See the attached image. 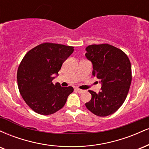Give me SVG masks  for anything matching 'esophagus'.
<instances>
[{"label":"esophagus","instance_id":"34e87169","mask_svg":"<svg viewBox=\"0 0 149 149\" xmlns=\"http://www.w3.org/2000/svg\"><path fill=\"white\" fill-rule=\"evenodd\" d=\"M75 90H76V91L78 92V93H80V94H81V93H83V92H84V90H80V89H79V88H76V89H75Z\"/></svg>","mask_w":149,"mask_h":149}]
</instances>
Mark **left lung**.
Instances as JSON below:
<instances>
[{"label": "left lung", "instance_id": "8db88e82", "mask_svg": "<svg viewBox=\"0 0 149 149\" xmlns=\"http://www.w3.org/2000/svg\"><path fill=\"white\" fill-rule=\"evenodd\" d=\"M85 50V57L92 64V76L102 84L99 93L89 90L92 98L85 107L97 116H109L127 97L132 81L130 61L125 53L109 44L89 45Z\"/></svg>", "mask_w": 149, "mask_h": 149}]
</instances>
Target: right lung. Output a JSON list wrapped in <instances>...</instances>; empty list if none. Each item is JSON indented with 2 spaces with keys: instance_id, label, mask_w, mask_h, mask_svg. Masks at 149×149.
I'll use <instances>...</instances> for the list:
<instances>
[{
  "instance_id": "obj_1",
  "label": "right lung",
  "mask_w": 149,
  "mask_h": 149,
  "mask_svg": "<svg viewBox=\"0 0 149 149\" xmlns=\"http://www.w3.org/2000/svg\"><path fill=\"white\" fill-rule=\"evenodd\" d=\"M73 52V47L45 42L24 57L17 70V84L22 98L32 110L50 115L61 109L73 91L72 87L52 83L61 65Z\"/></svg>"
}]
</instances>
